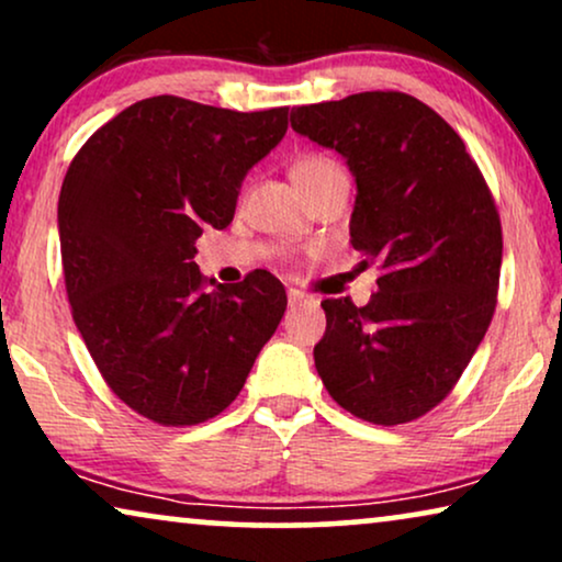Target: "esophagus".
I'll list each match as a JSON object with an SVG mask.
<instances>
[{"label": "esophagus", "instance_id": "1", "mask_svg": "<svg viewBox=\"0 0 562 562\" xmlns=\"http://www.w3.org/2000/svg\"><path fill=\"white\" fill-rule=\"evenodd\" d=\"M289 304L291 306H302V304H317V299L302 294L299 289H289Z\"/></svg>", "mask_w": 562, "mask_h": 562}]
</instances>
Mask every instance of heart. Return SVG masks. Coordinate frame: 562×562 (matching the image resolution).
Wrapping results in <instances>:
<instances>
[{"label":"heart","instance_id":"b5f03b06","mask_svg":"<svg viewBox=\"0 0 562 562\" xmlns=\"http://www.w3.org/2000/svg\"><path fill=\"white\" fill-rule=\"evenodd\" d=\"M291 173H294V181L302 187L304 194H312L314 189H319L322 183L333 179V176L342 173V168L327 156H304L296 160Z\"/></svg>","mask_w":562,"mask_h":562}]
</instances>
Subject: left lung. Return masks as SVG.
<instances>
[{
	"instance_id": "left-lung-1",
	"label": "left lung",
	"mask_w": 562,
	"mask_h": 562,
	"mask_svg": "<svg viewBox=\"0 0 562 562\" xmlns=\"http://www.w3.org/2000/svg\"><path fill=\"white\" fill-rule=\"evenodd\" d=\"M291 127L345 158L358 189L350 243L381 268L366 306L322 302L314 366L342 409L404 425L450 394L494 317V199L456 130L402 91L294 106Z\"/></svg>"
}]
</instances>
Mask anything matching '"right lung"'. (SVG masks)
<instances>
[{
  "label": "right lung",
  "instance_id": "add662e5",
  "mask_svg": "<svg viewBox=\"0 0 562 562\" xmlns=\"http://www.w3.org/2000/svg\"><path fill=\"white\" fill-rule=\"evenodd\" d=\"M286 127L289 106L150 97L99 127L68 166L58 235L74 322L114 394L158 425L227 409L286 312L268 271L227 286L194 263L196 237L233 222L245 176Z\"/></svg>",
  "mask_w": 562,
  "mask_h": 562
}]
</instances>
